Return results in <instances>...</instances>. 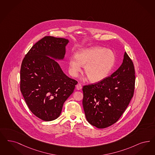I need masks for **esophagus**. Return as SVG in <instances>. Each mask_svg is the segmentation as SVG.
<instances>
[{"instance_id": "esophagus-1", "label": "esophagus", "mask_w": 155, "mask_h": 155, "mask_svg": "<svg viewBox=\"0 0 155 155\" xmlns=\"http://www.w3.org/2000/svg\"><path fill=\"white\" fill-rule=\"evenodd\" d=\"M76 89H77V90H81V89H82V85H81V84H80V83H78V84L76 85Z\"/></svg>"}]
</instances>
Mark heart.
I'll return each instance as SVG.
<instances>
[{
  "label": "heart",
  "instance_id": "b5f03b06",
  "mask_svg": "<svg viewBox=\"0 0 155 155\" xmlns=\"http://www.w3.org/2000/svg\"><path fill=\"white\" fill-rule=\"evenodd\" d=\"M115 55L112 51L101 47H93L78 51L75 57L69 59V71L73 77L80 72L82 65H85L84 73L91 82L104 80L115 63Z\"/></svg>",
  "mask_w": 155,
  "mask_h": 155
}]
</instances>
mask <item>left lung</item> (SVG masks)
Returning <instances> with one entry per match:
<instances>
[{"label": "left lung", "instance_id": "1", "mask_svg": "<svg viewBox=\"0 0 155 155\" xmlns=\"http://www.w3.org/2000/svg\"><path fill=\"white\" fill-rule=\"evenodd\" d=\"M135 78L133 61L125 52L123 64L110 76L84 86L82 104L89 123L102 129L116 123L134 96Z\"/></svg>", "mask_w": 155, "mask_h": 155}]
</instances>
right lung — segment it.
<instances>
[{"label": "right lung", "mask_w": 155, "mask_h": 155, "mask_svg": "<svg viewBox=\"0 0 155 155\" xmlns=\"http://www.w3.org/2000/svg\"><path fill=\"white\" fill-rule=\"evenodd\" d=\"M68 39L46 36L34 44L21 62L20 89L31 112L45 121L58 117L78 82L64 74L53 59H63Z\"/></svg>", "instance_id": "add662e5"}]
</instances>
